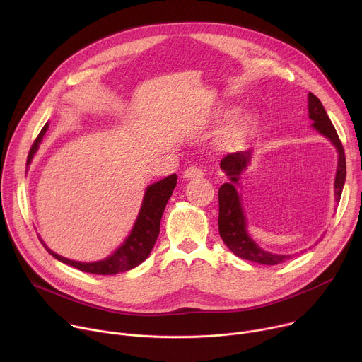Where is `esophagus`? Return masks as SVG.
Masks as SVG:
<instances>
[{"mask_svg": "<svg viewBox=\"0 0 362 362\" xmlns=\"http://www.w3.org/2000/svg\"><path fill=\"white\" fill-rule=\"evenodd\" d=\"M183 177L187 179V180H190V179H201V177H204V170H202L201 167L190 165L183 172Z\"/></svg>", "mask_w": 362, "mask_h": 362, "instance_id": "1", "label": "esophagus"}]
</instances>
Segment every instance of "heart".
<instances>
[{"label": "heart", "mask_w": 362, "mask_h": 362, "mask_svg": "<svg viewBox=\"0 0 362 362\" xmlns=\"http://www.w3.org/2000/svg\"><path fill=\"white\" fill-rule=\"evenodd\" d=\"M237 113V109H230L226 112V117ZM257 128V117L255 115H246L242 119L235 120L230 124L221 134L220 147L226 151H233L243 146V144L250 138V135Z\"/></svg>", "instance_id": "heart-1"}]
</instances>
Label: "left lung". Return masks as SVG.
Here are the masks:
<instances>
[{
	"instance_id": "obj_1",
	"label": "left lung",
	"mask_w": 362,
	"mask_h": 362,
	"mask_svg": "<svg viewBox=\"0 0 362 362\" xmlns=\"http://www.w3.org/2000/svg\"><path fill=\"white\" fill-rule=\"evenodd\" d=\"M308 117L313 120V128L319 131L322 135L330 139V142L338 150V170L334 177V198L336 201L341 199L342 189L346 177V160L342 142L332 125L322 102L313 93H308ZM252 151H238L233 154H227L221 163V170L228 177V182L221 185L218 190V230L220 235L226 246L238 257L257 262L262 264H278L290 259L291 255H275L271 252L263 250L259 247L246 230V215L242 208V195L237 192V186L240 185V175H242L247 164L250 163Z\"/></svg>"
}]
</instances>
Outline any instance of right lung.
Listing matches in <instances>:
<instances>
[{"label": "right lung", "mask_w": 362, "mask_h": 362, "mask_svg": "<svg viewBox=\"0 0 362 362\" xmlns=\"http://www.w3.org/2000/svg\"><path fill=\"white\" fill-rule=\"evenodd\" d=\"M47 128H49V125L46 124L42 128V131L39 132L37 138L35 139L33 146L29 151V156H28V165L32 163V158L36 154V151L39 148V144L42 142L43 135L47 131ZM176 183H177V176L172 175V176L164 177L163 180H158L147 187L146 195H144V199H142L139 214L136 216V221L134 224V228L131 230V234L125 238L122 246L117 247L110 256H107L103 260L91 262V263L76 262V260L62 257L58 253L52 252L43 243V240L39 237L40 243L43 245V247L47 252H49V255H52L59 262L69 264V267H74L87 274L116 275L119 272L134 269L135 267H138V264H141L150 256V253L156 245V240L160 233L161 215L164 212V208H165L168 199H170V197L173 194V189L176 187Z\"/></svg>", "instance_id": "add662e5"}]
</instances>
